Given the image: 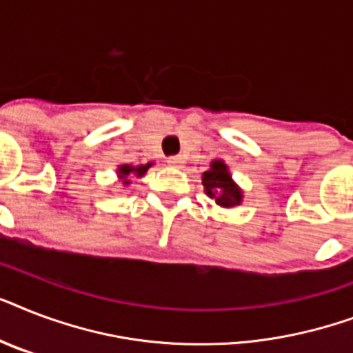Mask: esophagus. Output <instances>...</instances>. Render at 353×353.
<instances>
[{"label":"esophagus","instance_id":"obj_1","mask_svg":"<svg viewBox=\"0 0 353 353\" xmlns=\"http://www.w3.org/2000/svg\"><path fill=\"white\" fill-rule=\"evenodd\" d=\"M166 163H168L170 166H181L183 159L181 157H177V155H174V157H168V159H166Z\"/></svg>","mask_w":353,"mask_h":353}]
</instances>
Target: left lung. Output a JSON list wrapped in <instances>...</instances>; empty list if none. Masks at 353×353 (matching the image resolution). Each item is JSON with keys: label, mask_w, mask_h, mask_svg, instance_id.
I'll use <instances>...</instances> for the list:
<instances>
[{"label": "left lung", "mask_w": 353, "mask_h": 353, "mask_svg": "<svg viewBox=\"0 0 353 353\" xmlns=\"http://www.w3.org/2000/svg\"><path fill=\"white\" fill-rule=\"evenodd\" d=\"M205 192L221 207H234L241 201L240 188L231 179V174L221 161H214L209 172L203 174Z\"/></svg>", "instance_id": "obj_1"}]
</instances>
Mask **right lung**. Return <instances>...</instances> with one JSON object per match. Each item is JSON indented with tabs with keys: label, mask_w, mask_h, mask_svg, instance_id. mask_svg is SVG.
I'll return each mask as SVG.
<instances>
[{
	"label": "right lung",
	"mask_w": 353,
	"mask_h": 353,
	"mask_svg": "<svg viewBox=\"0 0 353 353\" xmlns=\"http://www.w3.org/2000/svg\"><path fill=\"white\" fill-rule=\"evenodd\" d=\"M150 166H152V163H148V165H143V166H130V165H122L121 168H119V174H121V177L124 179V185H128V179L126 177L130 176V174H135V176H143L144 172L148 170Z\"/></svg>",
	"instance_id": "1"
}]
</instances>
